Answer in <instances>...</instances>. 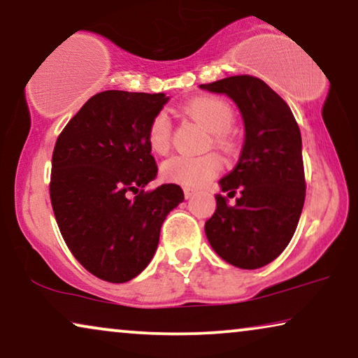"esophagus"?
<instances>
[{
  "label": "esophagus",
  "mask_w": 358,
  "mask_h": 358,
  "mask_svg": "<svg viewBox=\"0 0 358 358\" xmlns=\"http://www.w3.org/2000/svg\"><path fill=\"white\" fill-rule=\"evenodd\" d=\"M183 191H185V197H186V199H191V197H193V196L196 194V189H193V188H185Z\"/></svg>",
  "instance_id": "34e87169"
}]
</instances>
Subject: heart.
I'll list each match as a JSON object with an SVG mask.
<instances>
[{"instance_id": "obj_1", "label": "heart", "mask_w": 358, "mask_h": 358, "mask_svg": "<svg viewBox=\"0 0 358 358\" xmlns=\"http://www.w3.org/2000/svg\"><path fill=\"white\" fill-rule=\"evenodd\" d=\"M183 112L191 119L204 125L217 141L225 140V135L233 128L234 110L228 101L215 96H202L191 99L183 106ZM172 136V124L167 112H157L149 122L148 127V145L154 152L164 154L170 148ZM222 167V161L217 154H204V156H186L178 154L167 159L162 165V175L172 183L186 188H199L215 177Z\"/></svg>"}]
</instances>
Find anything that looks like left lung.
I'll list each match as a JSON object with an SVG mask.
<instances>
[{"mask_svg": "<svg viewBox=\"0 0 358 358\" xmlns=\"http://www.w3.org/2000/svg\"><path fill=\"white\" fill-rule=\"evenodd\" d=\"M227 94L244 120L239 161L218 185L236 204L217 194V209L206 222L212 249L238 268L273 262L289 244L306 199L301 130L285 101L264 80L234 76L199 85Z\"/></svg>", "mask_w": 358, "mask_h": 358, "instance_id": "1", "label": "left lung"}]
</instances>
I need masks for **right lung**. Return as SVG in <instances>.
Listing matches in <instances>:
<instances>
[{
	"label": "right lung",
	"instance_id": "right-lung-1",
	"mask_svg": "<svg viewBox=\"0 0 358 358\" xmlns=\"http://www.w3.org/2000/svg\"><path fill=\"white\" fill-rule=\"evenodd\" d=\"M167 101L108 90L57 136L50 183L57 227L73 257L104 281H130L146 268L165 217L185 199L173 183L145 189L157 175L148 127Z\"/></svg>",
	"mask_w": 358,
	"mask_h": 358
}]
</instances>
